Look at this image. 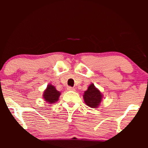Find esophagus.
<instances>
[{"instance_id":"1","label":"esophagus","mask_w":148,"mask_h":148,"mask_svg":"<svg viewBox=\"0 0 148 148\" xmlns=\"http://www.w3.org/2000/svg\"><path fill=\"white\" fill-rule=\"evenodd\" d=\"M67 90H69V91H75V90L74 88H72V87H71V86L67 87Z\"/></svg>"}]
</instances>
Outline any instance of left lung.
<instances>
[{
    "mask_svg": "<svg viewBox=\"0 0 148 148\" xmlns=\"http://www.w3.org/2000/svg\"><path fill=\"white\" fill-rule=\"evenodd\" d=\"M84 98L85 103L91 108H96L100 105L102 99L101 92L94 86V84H91L88 87V90L84 92Z\"/></svg>",
    "mask_w": 148,
    "mask_h": 148,
    "instance_id": "obj_1",
    "label": "left lung"
}]
</instances>
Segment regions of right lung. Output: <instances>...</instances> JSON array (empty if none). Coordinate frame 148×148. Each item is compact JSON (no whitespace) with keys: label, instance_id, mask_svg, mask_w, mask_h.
Listing matches in <instances>:
<instances>
[{"label":"right lung","instance_id":"right-lung-1","mask_svg":"<svg viewBox=\"0 0 148 148\" xmlns=\"http://www.w3.org/2000/svg\"><path fill=\"white\" fill-rule=\"evenodd\" d=\"M60 95V93L56 90L54 86L52 85H48L46 90L44 91L43 97L46 102H48L50 104H52L58 100Z\"/></svg>","mask_w":148,"mask_h":148}]
</instances>
